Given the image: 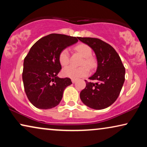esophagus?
Masks as SVG:
<instances>
[{
  "instance_id": "1",
  "label": "esophagus",
  "mask_w": 147,
  "mask_h": 147,
  "mask_svg": "<svg viewBox=\"0 0 147 147\" xmlns=\"http://www.w3.org/2000/svg\"><path fill=\"white\" fill-rule=\"evenodd\" d=\"M71 82H72V83H76V82H77V80H76V79H71Z\"/></svg>"
}]
</instances>
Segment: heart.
<instances>
[{"label":"heart","instance_id":"obj_1","mask_svg":"<svg viewBox=\"0 0 147 147\" xmlns=\"http://www.w3.org/2000/svg\"><path fill=\"white\" fill-rule=\"evenodd\" d=\"M76 49L84 57L82 61V65L88 66L90 69H93L96 67V61L94 58L91 57L92 49L86 44H80L76 46ZM59 61L61 65L65 66L69 63V50L67 48L63 49L60 52L59 55ZM63 76L65 77L72 78V79H78L88 75L89 73V68L86 65H82L81 67H76L74 66H68L63 69Z\"/></svg>","mask_w":147,"mask_h":147}]
</instances>
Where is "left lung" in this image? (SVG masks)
I'll return each mask as SVG.
<instances>
[{
	"instance_id": "obj_1",
	"label": "left lung",
	"mask_w": 147,
	"mask_h": 147,
	"mask_svg": "<svg viewBox=\"0 0 147 147\" xmlns=\"http://www.w3.org/2000/svg\"><path fill=\"white\" fill-rule=\"evenodd\" d=\"M95 53L97 69L86 86L80 92V99L88 107L102 110L109 107L117 99L125 80V68L115 49L102 40L91 37H78ZM86 81V80H85Z\"/></svg>"
}]
</instances>
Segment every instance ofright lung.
Masks as SVG:
<instances>
[{
    "mask_svg": "<svg viewBox=\"0 0 147 147\" xmlns=\"http://www.w3.org/2000/svg\"><path fill=\"white\" fill-rule=\"evenodd\" d=\"M78 38L61 34H50L36 42L24 59L23 81L31 103L39 109L57 106L64 90L72 84L68 78L57 76L61 69L60 52L74 45Z\"/></svg>",
    "mask_w": 147,
    "mask_h": 147,
    "instance_id": "obj_1",
    "label": "right lung"
}]
</instances>
